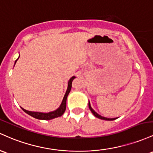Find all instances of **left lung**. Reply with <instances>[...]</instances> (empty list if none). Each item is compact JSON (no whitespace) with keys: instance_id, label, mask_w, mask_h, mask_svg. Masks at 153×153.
Masks as SVG:
<instances>
[{"instance_id":"1","label":"left lung","mask_w":153,"mask_h":153,"mask_svg":"<svg viewBox=\"0 0 153 153\" xmlns=\"http://www.w3.org/2000/svg\"><path fill=\"white\" fill-rule=\"evenodd\" d=\"M89 108H90V110L91 111V112H92V114H93V115L95 116V117H97V118H100V119L106 120V121H113V120L116 119V118H108L102 117V116H101L100 115H99L98 114H97V113H96L95 111L92 108V107H91L90 103V101H89Z\"/></svg>"}]
</instances>
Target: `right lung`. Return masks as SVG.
Segmentation results:
<instances>
[{
	"instance_id": "obj_1",
	"label": "right lung",
	"mask_w": 153,
	"mask_h": 153,
	"mask_svg": "<svg viewBox=\"0 0 153 153\" xmlns=\"http://www.w3.org/2000/svg\"><path fill=\"white\" fill-rule=\"evenodd\" d=\"M19 58H18V59H19ZM17 60H16V61H15V63H16ZM74 78H75V76H72L71 78L68 80V88H67V90H66V94H65L64 97H63L62 102H61L60 107L58 108V109H56V111H52V112H49V113H40V112H34V111H27V110L22 108V109L23 110L25 113H27V114L30 115V116H32V117H34L35 118H37V119H40V120H51V119H53V118L61 116L63 114V113L65 112V111H66V99H67L68 94H69L70 91H71L72 81H73L74 79Z\"/></svg>"
}]
</instances>
